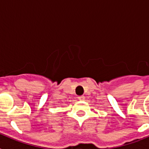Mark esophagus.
<instances>
[{"instance_id":"34e87169","label":"esophagus","mask_w":149,"mask_h":149,"mask_svg":"<svg viewBox=\"0 0 149 149\" xmlns=\"http://www.w3.org/2000/svg\"><path fill=\"white\" fill-rule=\"evenodd\" d=\"M77 98H78L79 100H84L85 97H84V95H81V96H78V97H77Z\"/></svg>"}]
</instances>
